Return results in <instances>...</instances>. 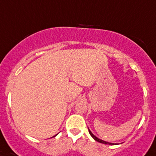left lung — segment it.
<instances>
[{"instance_id": "8db88e82", "label": "left lung", "mask_w": 156, "mask_h": 156, "mask_svg": "<svg viewBox=\"0 0 156 156\" xmlns=\"http://www.w3.org/2000/svg\"><path fill=\"white\" fill-rule=\"evenodd\" d=\"M88 130H89V133H90V136H91V137H92V138H94V139H95V141H97V142H99V143H104V144H108V145H116V143H108V142H105V141H104V140H101V139H100V138H98L97 137H96V136L94 135V134H93V133H91V131H90V129H88Z\"/></svg>"}]
</instances>
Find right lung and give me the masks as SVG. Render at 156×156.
<instances>
[{"instance_id":"obj_1","label":"right lung","mask_w":156,"mask_h":156,"mask_svg":"<svg viewBox=\"0 0 156 156\" xmlns=\"http://www.w3.org/2000/svg\"><path fill=\"white\" fill-rule=\"evenodd\" d=\"M55 136H56V135H55ZM55 136H54V137H55Z\"/></svg>"}]
</instances>
